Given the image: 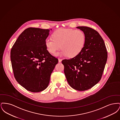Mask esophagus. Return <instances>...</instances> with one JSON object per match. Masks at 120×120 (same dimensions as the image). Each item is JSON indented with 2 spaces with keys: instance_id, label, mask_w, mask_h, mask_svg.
Segmentation results:
<instances>
[{
  "instance_id": "obj_1",
  "label": "esophagus",
  "mask_w": 120,
  "mask_h": 120,
  "mask_svg": "<svg viewBox=\"0 0 120 120\" xmlns=\"http://www.w3.org/2000/svg\"><path fill=\"white\" fill-rule=\"evenodd\" d=\"M62 61V59H60V58H58V62L59 63H61Z\"/></svg>"
}]
</instances>
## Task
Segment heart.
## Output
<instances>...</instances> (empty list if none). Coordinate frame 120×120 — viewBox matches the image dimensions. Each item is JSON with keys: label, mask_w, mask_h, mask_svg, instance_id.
Listing matches in <instances>:
<instances>
[{"label": "heart", "mask_w": 120, "mask_h": 120, "mask_svg": "<svg viewBox=\"0 0 120 120\" xmlns=\"http://www.w3.org/2000/svg\"><path fill=\"white\" fill-rule=\"evenodd\" d=\"M52 38H47L45 45L47 50L54 54L61 48L57 56L74 57L80 54L86 44V36L80 30L60 29L53 33Z\"/></svg>", "instance_id": "1"}]
</instances>
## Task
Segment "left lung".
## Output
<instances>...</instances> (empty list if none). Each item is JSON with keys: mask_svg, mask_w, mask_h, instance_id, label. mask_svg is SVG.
Segmentation results:
<instances>
[{"mask_svg": "<svg viewBox=\"0 0 120 120\" xmlns=\"http://www.w3.org/2000/svg\"><path fill=\"white\" fill-rule=\"evenodd\" d=\"M86 36L85 46L76 56L64 59V73L69 85L79 91L91 88L101 80L107 61L104 42L96 30L87 26H78Z\"/></svg>", "mask_w": 120, "mask_h": 120, "instance_id": "1", "label": "left lung"}]
</instances>
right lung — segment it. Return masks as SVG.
<instances>
[{
	"mask_svg": "<svg viewBox=\"0 0 120 120\" xmlns=\"http://www.w3.org/2000/svg\"><path fill=\"white\" fill-rule=\"evenodd\" d=\"M49 31V29H26L11 48L10 58L15 78L29 91L39 92L47 88L58 62L46 48Z\"/></svg>",
	"mask_w": 120,
	"mask_h": 120,
	"instance_id": "1",
	"label": "right lung"
}]
</instances>
